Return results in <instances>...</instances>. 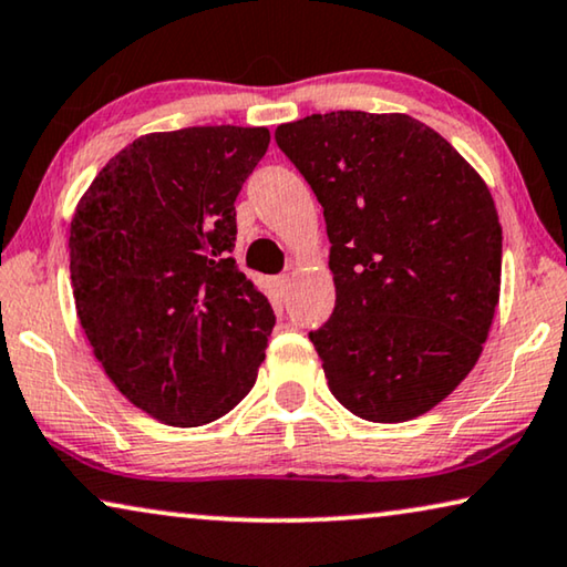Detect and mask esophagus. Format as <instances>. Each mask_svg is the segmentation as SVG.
Masks as SVG:
<instances>
[{
  "instance_id": "1",
  "label": "esophagus",
  "mask_w": 567,
  "mask_h": 567,
  "mask_svg": "<svg viewBox=\"0 0 567 567\" xmlns=\"http://www.w3.org/2000/svg\"><path fill=\"white\" fill-rule=\"evenodd\" d=\"M289 284H291V278L289 276H276L274 278V289H276V297H286V293H289Z\"/></svg>"
}]
</instances>
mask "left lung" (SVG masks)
Instances as JSON below:
<instances>
[{
    "instance_id": "obj_1",
    "label": "left lung",
    "mask_w": 567,
    "mask_h": 567,
    "mask_svg": "<svg viewBox=\"0 0 567 567\" xmlns=\"http://www.w3.org/2000/svg\"><path fill=\"white\" fill-rule=\"evenodd\" d=\"M324 209L334 309L309 340L330 391L368 422H406L473 371L502 286L483 178L409 114L330 112L276 130Z\"/></svg>"
}]
</instances>
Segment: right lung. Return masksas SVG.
Masks as SVG:
<instances>
[{
	"label": "right lung",
	"mask_w": 567,
	"mask_h": 567,
	"mask_svg": "<svg viewBox=\"0 0 567 567\" xmlns=\"http://www.w3.org/2000/svg\"><path fill=\"white\" fill-rule=\"evenodd\" d=\"M266 127H186L114 155L71 223V284L94 355L155 420L199 426L258 379L276 315L235 258V199Z\"/></svg>",
	"instance_id": "1"
}]
</instances>
